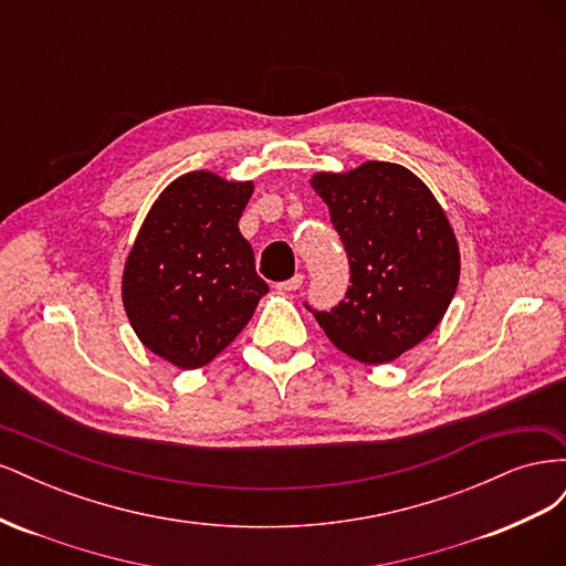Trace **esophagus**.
I'll return each mask as SVG.
<instances>
[{
	"label": "esophagus",
	"instance_id": "34e87169",
	"mask_svg": "<svg viewBox=\"0 0 566 566\" xmlns=\"http://www.w3.org/2000/svg\"><path fill=\"white\" fill-rule=\"evenodd\" d=\"M302 283H304V276H302V273H295V276L290 279V281L276 283V287L281 290V293H295V290H300V287H302Z\"/></svg>",
	"mask_w": 566,
	"mask_h": 566
}]
</instances>
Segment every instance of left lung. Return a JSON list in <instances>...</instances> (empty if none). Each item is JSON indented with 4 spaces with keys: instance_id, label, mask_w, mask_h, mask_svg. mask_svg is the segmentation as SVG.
Here are the masks:
<instances>
[{
    "instance_id": "obj_1",
    "label": "left lung",
    "mask_w": 566,
    "mask_h": 566,
    "mask_svg": "<svg viewBox=\"0 0 566 566\" xmlns=\"http://www.w3.org/2000/svg\"><path fill=\"white\" fill-rule=\"evenodd\" d=\"M345 243L352 285L314 312L333 345L368 366L389 364L434 333L460 281V245L434 193L397 163L368 160L312 175Z\"/></svg>"
}]
</instances>
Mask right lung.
I'll list each match as a JSON object with an SVG mask.
<instances>
[{
	"label": "right lung",
	"mask_w": 566,
	"mask_h": 566,
	"mask_svg": "<svg viewBox=\"0 0 566 566\" xmlns=\"http://www.w3.org/2000/svg\"><path fill=\"white\" fill-rule=\"evenodd\" d=\"M254 181L210 169L177 177L150 205L123 269V304L142 345L181 370L224 352L269 285L238 221Z\"/></svg>",
	"instance_id": "1"
}]
</instances>
